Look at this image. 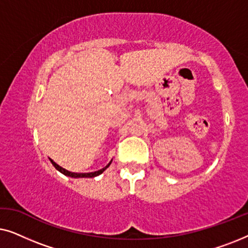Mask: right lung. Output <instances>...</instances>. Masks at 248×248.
Returning <instances> with one entry per match:
<instances>
[{
  "label": "right lung",
  "instance_id": "obj_1",
  "mask_svg": "<svg viewBox=\"0 0 248 248\" xmlns=\"http://www.w3.org/2000/svg\"><path fill=\"white\" fill-rule=\"evenodd\" d=\"M50 162H52L54 167H55L57 170L62 172V174H64L65 176H70V177H73V178H82V177H86V178H93V177H96V176L103 174V172L106 170V169L109 167V165L111 164V161L108 164L106 167H104L103 169H99V170L97 171H93V172H72V171H69L66 170V169H64L63 167H61V166H59L56 164L55 161H53L52 159H50Z\"/></svg>",
  "mask_w": 248,
  "mask_h": 248
}]
</instances>
